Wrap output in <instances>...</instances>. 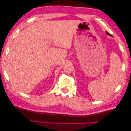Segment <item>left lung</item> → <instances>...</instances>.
Masks as SVG:
<instances>
[{
  "label": "left lung",
  "mask_w": 131,
  "mask_h": 131,
  "mask_svg": "<svg viewBox=\"0 0 131 131\" xmlns=\"http://www.w3.org/2000/svg\"><path fill=\"white\" fill-rule=\"evenodd\" d=\"M106 34H107V35H110V36H111V34H109V33L108 32H106Z\"/></svg>",
  "instance_id": "8db88e82"
}]
</instances>
